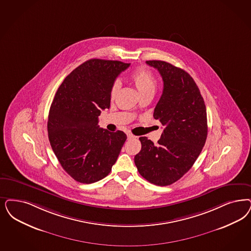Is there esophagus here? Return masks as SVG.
Segmentation results:
<instances>
[{
    "mask_svg": "<svg viewBox=\"0 0 251 251\" xmlns=\"http://www.w3.org/2000/svg\"><path fill=\"white\" fill-rule=\"evenodd\" d=\"M127 137H128V139H131V138H135L136 136H134L132 133H130V132H128L127 133Z\"/></svg>",
    "mask_w": 251,
    "mask_h": 251,
    "instance_id": "1",
    "label": "esophagus"
}]
</instances>
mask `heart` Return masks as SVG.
<instances>
[{
  "label": "heart",
  "mask_w": 251,
  "mask_h": 251,
  "mask_svg": "<svg viewBox=\"0 0 251 251\" xmlns=\"http://www.w3.org/2000/svg\"><path fill=\"white\" fill-rule=\"evenodd\" d=\"M130 80L137 89L140 96L146 95H154L156 88V79L154 74L146 69L139 68L130 74ZM120 88L119 81H115L110 88V96L114 98Z\"/></svg>",
  "instance_id": "obj_1"
}]
</instances>
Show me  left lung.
Masks as SVG:
<instances>
[{
	"label": "left lung",
	"mask_w": 251,
	"mask_h": 251,
	"mask_svg": "<svg viewBox=\"0 0 251 251\" xmlns=\"http://www.w3.org/2000/svg\"><path fill=\"white\" fill-rule=\"evenodd\" d=\"M163 79V92L154 118L164 126L154 145L140 137L134 156L139 173L151 183L166 186L181 179L199 157L207 135V110L199 87L183 69L160 60L147 61Z\"/></svg>",
	"instance_id": "1"
}]
</instances>
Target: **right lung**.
<instances>
[{"label":"right lung","instance_id":"right-lung-1","mask_svg":"<svg viewBox=\"0 0 251 251\" xmlns=\"http://www.w3.org/2000/svg\"><path fill=\"white\" fill-rule=\"evenodd\" d=\"M130 64L90 59L63 80L48 116V137L65 172L93 183L111 172L127 136L100 128L98 117L110 106V88Z\"/></svg>","mask_w":251,"mask_h":251}]
</instances>
